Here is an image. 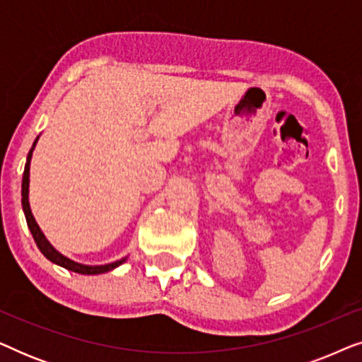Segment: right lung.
Wrapping results in <instances>:
<instances>
[{"mask_svg": "<svg viewBox=\"0 0 362 362\" xmlns=\"http://www.w3.org/2000/svg\"><path fill=\"white\" fill-rule=\"evenodd\" d=\"M37 143V138L36 141H34V145L31 148V151H29L28 155V163L26 166H24V173H23V186H21V196H23V211H24V216H26V222H28V227L29 230H31V234L34 237V242H36L39 250L42 252L44 257L49 259L52 262V264H57L64 267V269L67 270H72V272H77V274H82V275H97V274H105V272H110L115 269V267L122 265L123 262L127 259H122V260H117L113 262V264H107V265H82V264H77V262H74L71 259H67V257H64L62 254H59V252L54 249V247L49 244L46 237L39 229V226L36 224V221H34V216L31 212V207H29V201H28V194H29V161H31V155H33V150L34 146H36Z\"/></svg>", "mask_w": 362, "mask_h": 362, "instance_id": "add662e5", "label": "right lung"}]
</instances>
